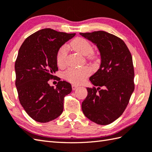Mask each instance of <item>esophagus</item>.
<instances>
[{"label": "esophagus", "mask_w": 152, "mask_h": 152, "mask_svg": "<svg viewBox=\"0 0 152 152\" xmlns=\"http://www.w3.org/2000/svg\"><path fill=\"white\" fill-rule=\"evenodd\" d=\"M78 88V86H76V85H72V88L73 90H75V89H76Z\"/></svg>", "instance_id": "esophagus-1"}]
</instances>
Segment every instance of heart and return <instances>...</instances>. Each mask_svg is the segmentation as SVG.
I'll use <instances>...</instances> for the list:
<instances>
[{"instance_id":"obj_1","label":"heart","mask_w":152,"mask_h":152,"mask_svg":"<svg viewBox=\"0 0 152 152\" xmlns=\"http://www.w3.org/2000/svg\"><path fill=\"white\" fill-rule=\"evenodd\" d=\"M70 46L77 52L87 56L88 59L92 61H96L99 59L96 53L93 52V46L89 41L83 38H76L72 41ZM68 55V47L66 45L61 46L57 53V63L59 66L65 65ZM91 74V70L88 66L74 69L70 68L64 72V78L68 81L76 84H80L85 81L86 78Z\"/></svg>"}]
</instances>
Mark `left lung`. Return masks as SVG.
<instances>
[{
	"label": "left lung",
	"instance_id": "1",
	"mask_svg": "<svg viewBox=\"0 0 152 152\" xmlns=\"http://www.w3.org/2000/svg\"><path fill=\"white\" fill-rule=\"evenodd\" d=\"M80 34L97 46L101 59L99 69L89 78L95 87L87 88L88 96L82 103V111L93 122L108 125L122 115L134 91L131 54L121 38L107 32Z\"/></svg>",
	"mask_w": 152,
	"mask_h": 152
}]
</instances>
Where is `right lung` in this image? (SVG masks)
Listing matches in <instances>:
<instances>
[{
    "label": "right lung",
    "mask_w": 152,
    "mask_h": 152,
    "mask_svg": "<svg viewBox=\"0 0 152 152\" xmlns=\"http://www.w3.org/2000/svg\"><path fill=\"white\" fill-rule=\"evenodd\" d=\"M75 35L44 28L27 37L19 48L15 86L23 108L36 121L49 122L62 114L64 97L72 91V86L59 80L54 88L49 80L58 70V50Z\"/></svg>",
    "instance_id": "add662e5"
}]
</instances>
